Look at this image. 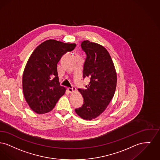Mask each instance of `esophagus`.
<instances>
[{
  "label": "esophagus",
  "mask_w": 160,
  "mask_h": 160,
  "mask_svg": "<svg viewBox=\"0 0 160 160\" xmlns=\"http://www.w3.org/2000/svg\"><path fill=\"white\" fill-rule=\"evenodd\" d=\"M68 92H70V93H72V92H75L76 88H75V87H73L72 88H70V87H68Z\"/></svg>",
  "instance_id": "esophagus-1"
}]
</instances>
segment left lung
I'll use <instances>...</instances> for the list:
<instances>
[{
  "instance_id": "left-lung-1",
  "label": "left lung",
  "mask_w": 160,
  "mask_h": 160,
  "mask_svg": "<svg viewBox=\"0 0 160 160\" xmlns=\"http://www.w3.org/2000/svg\"><path fill=\"white\" fill-rule=\"evenodd\" d=\"M87 54L83 76L90 78L86 90L78 89L83 98L82 107L75 109L84 120L94 119L106 109L117 85V73L109 52L101 44L85 40L81 43Z\"/></svg>"
}]
</instances>
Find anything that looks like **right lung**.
I'll use <instances>...</instances> for the list:
<instances>
[{
	"label": "right lung",
	"mask_w": 160,
	"mask_h": 160,
	"mask_svg": "<svg viewBox=\"0 0 160 160\" xmlns=\"http://www.w3.org/2000/svg\"><path fill=\"white\" fill-rule=\"evenodd\" d=\"M75 43L48 40L36 48L23 73V92L29 107L37 114L50 112L66 88L59 85L57 64L62 55L73 51Z\"/></svg>",
	"instance_id": "1"
}]
</instances>
